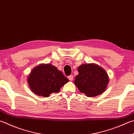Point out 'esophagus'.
<instances>
[{"label":"esophagus","instance_id":"esophagus-1","mask_svg":"<svg viewBox=\"0 0 134 134\" xmlns=\"http://www.w3.org/2000/svg\"><path fill=\"white\" fill-rule=\"evenodd\" d=\"M68 79H69L70 81H72V80H73V76H72V75H70L69 77H68Z\"/></svg>","mask_w":134,"mask_h":134}]
</instances>
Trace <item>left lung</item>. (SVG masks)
Here are the masks:
<instances>
[{
    "instance_id": "8db88e82",
    "label": "left lung",
    "mask_w": 134,
    "mask_h": 134,
    "mask_svg": "<svg viewBox=\"0 0 134 134\" xmlns=\"http://www.w3.org/2000/svg\"><path fill=\"white\" fill-rule=\"evenodd\" d=\"M78 71L74 82L80 92L88 97H94L105 91L109 77L103 68L94 63L82 64L78 67Z\"/></svg>"
}]
</instances>
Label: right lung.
I'll use <instances>...</instances> for the list:
<instances>
[{
  "instance_id": "right-lung-1",
  "label": "right lung",
  "mask_w": 134,
  "mask_h": 134,
  "mask_svg": "<svg viewBox=\"0 0 134 134\" xmlns=\"http://www.w3.org/2000/svg\"><path fill=\"white\" fill-rule=\"evenodd\" d=\"M69 79L54 65L40 64L33 68L27 77V83L35 94L48 97L53 92H59Z\"/></svg>"
}]
</instances>
